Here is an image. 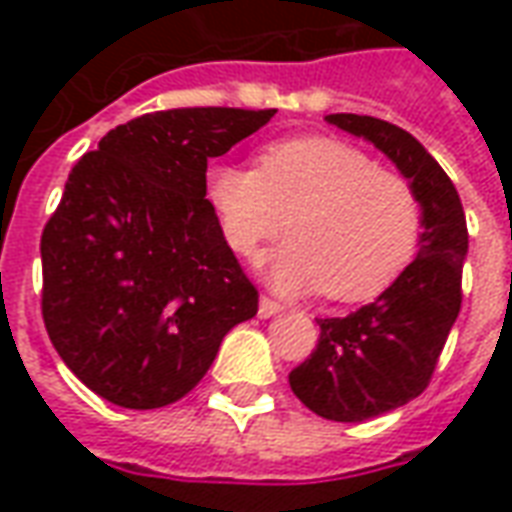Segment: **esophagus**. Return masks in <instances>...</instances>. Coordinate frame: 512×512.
<instances>
[{
	"label": "esophagus",
	"mask_w": 512,
	"mask_h": 512,
	"mask_svg": "<svg viewBox=\"0 0 512 512\" xmlns=\"http://www.w3.org/2000/svg\"><path fill=\"white\" fill-rule=\"evenodd\" d=\"M279 310H282V304H279L277 299H271V296H260V307H257L260 318H271V315H277Z\"/></svg>",
	"instance_id": "obj_1"
}]
</instances>
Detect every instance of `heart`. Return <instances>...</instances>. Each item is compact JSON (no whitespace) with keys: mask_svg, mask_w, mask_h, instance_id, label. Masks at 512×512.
<instances>
[{"mask_svg":"<svg viewBox=\"0 0 512 512\" xmlns=\"http://www.w3.org/2000/svg\"><path fill=\"white\" fill-rule=\"evenodd\" d=\"M205 194L224 241L244 257L274 241L289 219L290 241L268 257V279L285 293L376 299L403 277L422 241L414 183L329 136L274 142L255 169L213 164Z\"/></svg>","mask_w":512,"mask_h":512,"instance_id":"heart-1","label":"heart"}]
</instances>
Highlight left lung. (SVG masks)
I'll use <instances>...</instances> for the list:
<instances>
[{
  "instance_id": "left-lung-1",
  "label": "left lung",
  "mask_w": 512,
  "mask_h": 512,
  "mask_svg": "<svg viewBox=\"0 0 512 512\" xmlns=\"http://www.w3.org/2000/svg\"><path fill=\"white\" fill-rule=\"evenodd\" d=\"M326 120L392 158L422 202V241L403 277L345 318H318L315 351L288 376L293 395L318 417L365 422L406 406L430 384L461 312L469 233L452 180L408 131L367 115Z\"/></svg>"
}]
</instances>
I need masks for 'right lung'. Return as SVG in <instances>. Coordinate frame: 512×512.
I'll use <instances>...</instances> for the list:
<instances>
[{
	"label": "right lung",
	"mask_w": 512,
	"mask_h": 512,
	"mask_svg": "<svg viewBox=\"0 0 512 512\" xmlns=\"http://www.w3.org/2000/svg\"><path fill=\"white\" fill-rule=\"evenodd\" d=\"M277 109L194 106L112 128L68 175L40 235V310L73 376L123 408H161L200 384L257 288L205 200L208 158Z\"/></svg>",
	"instance_id": "right-lung-1"
}]
</instances>
